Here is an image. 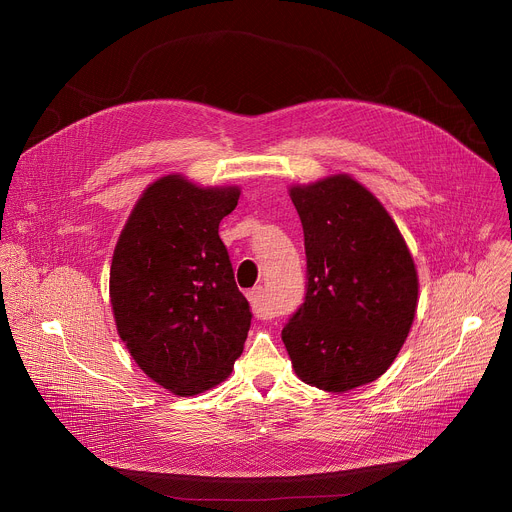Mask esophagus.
<instances>
[{"label":"esophagus","mask_w":512,"mask_h":512,"mask_svg":"<svg viewBox=\"0 0 512 512\" xmlns=\"http://www.w3.org/2000/svg\"><path fill=\"white\" fill-rule=\"evenodd\" d=\"M247 300H249L251 310H253V314H255L257 318L267 320V318L271 316V312H269V308H267V304H265V291H263V287H253V289L249 291V294H247Z\"/></svg>","instance_id":"esophagus-1"}]
</instances>
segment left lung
<instances>
[{
    "label": "left lung",
    "mask_w": 512,
    "mask_h": 512,
    "mask_svg": "<svg viewBox=\"0 0 512 512\" xmlns=\"http://www.w3.org/2000/svg\"><path fill=\"white\" fill-rule=\"evenodd\" d=\"M304 227L306 296L281 330L296 375L344 393L379 379L417 310L413 257L383 204L346 174L289 190Z\"/></svg>",
    "instance_id": "8db88e82"
}]
</instances>
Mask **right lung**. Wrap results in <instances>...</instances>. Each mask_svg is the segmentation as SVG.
<instances>
[{
	"label": "right lung",
	"mask_w": 512,
	"mask_h": 512,
	"mask_svg": "<svg viewBox=\"0 0 512 512\" xmlns=\"http://www.w3.org/2000/svg\"><path fill=\"white\" fill-rule=\"evenodd\" d=\"M241 190L164 176L141 194L111 263L117 332L137 367L188 397L223 383L251 328L218 225Z\"/></svg>",
	"instance_id": "right-lung-1"
}]
</instances>
